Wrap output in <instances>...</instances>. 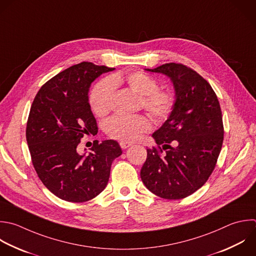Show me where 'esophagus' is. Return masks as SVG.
I'll use <instances>...</instances> for the list:
<instances>
[{
	"label": "esophagus",
	"instance_id": "esophagus-1",
	"mask_svg": "<svg viewBox=\"0 0 256 256\" xmlns=\"http://www.w3.org/2000/svg\"><path fill=\"white\" fill-rule=\"evenodd\" d=\"M132 144L129 142H120V146L122 149H127L128 147H130Z\"/></svg>",
	"mask_w": 256,
	"mask_h": 256
}]
</instances>
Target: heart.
<instances>
[{"label":"heart","mask_w":256,"mask_h":256,"mask_svg":"<svg viewBox=\"0 0 256 256\" xmlns=\"http://www.w3.org/2000/svg\"><path fill=\"white\" fill-rule=\"evenodd\" d=\"M125 84L129 89L140 96L143 108L157 119L169 115L174 106L173 96L164 90L158 89L157 81L144 72H133L125 77L115 75L111 79L99 82L90 94V105L97 116H105L111 107L114 86ZM151 129L148 118L142 115L114 116L106 124L108 135L122 142H133Z\"/></svg>","instance_id":"obj_1"}]
</instances>
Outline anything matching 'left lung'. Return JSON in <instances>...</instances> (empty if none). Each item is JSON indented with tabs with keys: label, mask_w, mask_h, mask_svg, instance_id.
<instances>
[{
	"label": "left lung",
	"mask_w": 256,
	"mask_h": 256,
	"mask_svg": "<svg viewBox=\"0 0 256 256\" xmlns=\"http://www.w3.org/2000/svg\"><path fill=\"white\" fill-rule=\"evenodd\" d=\"M145 70L170 79L175 102L152 134L157 147L147 149L140 176L153 194L181 199L202 187L215 167L224 133L220 105L210 84L182 64Z\"/></svg>",
	"instance_id": "obj_1"
}]
</instances>
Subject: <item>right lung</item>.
Returning <instances> with one entry per match:
<instances>
[{
    "label": "right lung",
    "mask_w": 256,
    "mask_h": 256,
    "mask_svg": "<svg viewBox=\"0 0 256 256\" xmlns=\"http://www.w3.org/2000/svg\"><path fill=\"white\" fill-rule=\"evenodd\" d=\"M113 70L90 62L74 65L44 84L33 101L26 129L32 162L43 184L63 200L85 202L100 194L122 154L115 140L96 141L89 153L77 151L83 136L98 132L91 84Z\"/></svg>",
    "instance_id": "obj_1"
}]
</instances>
